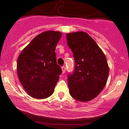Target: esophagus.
<instances>
[{
	"instance_id": "esophagus-1",
	"label": "esophagus",
	"mask_w": 129,
	"mask_h": 129,
	"mask_svg": "<svg viewBox=\"0 0 129 129\" xmlns=\"http://www.w3.org/2000/svg\"><path fill=\"white\" fill-rule=\"evenodd\" d=\"M62 73H64L66 72V67L63 66L62 67Z\"/></svg>"
}]
</instances>
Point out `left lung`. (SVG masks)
I'll list each match as a JSON object with an SVG mask.
<instances>
[{
  "label": "left lung",
  "mask_w": 129,
  "mask_h": 129,
  "mask_svg": "<svg viewBox=\"0 0 129 129\" xmlns=\"http://www.w3.org/2000/svg\"><path fill=\"white\" fill-rule=\"evenodd\" d=\"M66 37L75 61L73 73L68 75L69 93L79 101H88L96 97L107 83L109 73L107 59L87 33H71Z\"/></svg>",
  "instance_id": "obj_1"
}]
</instances>
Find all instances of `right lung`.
Returning <instances> with one entry per match:
<instances>
[{
  "instance_id": "right-lung-1",
  "label": "right lung",
  "mask_w": 129,
  "mask_h": 129,
  "mask_svg": "<svg viewBox=\"0 0 129 129\" xmlns=\"http://www.w3.org/2000/svg\"><path fill=\"white\" fill-rule=\"evenodd\" d=\"M61 33L47 31L35 37L19 56L17 70L26 92L45 99L54 92L62 69L56 62V47Z\"/></svg>"
}]
</instances>
